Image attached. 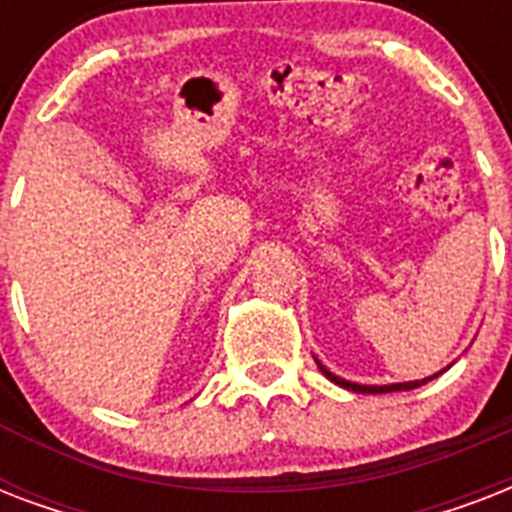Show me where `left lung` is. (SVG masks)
I'll return each mask as SVG.
<instances>
[{"instance_id": "1", "label": "left lung", "mask_w": 512, "mask_h": 512, "mask_svg": "<svg viewBox=\"0 0 512 512\" xmlns=\"http://www.w3.org/2000/svg\"><path fill=\"white\" fill-rule=\"evenodd\" d=\"M316 364H319V361H316ZM319 369L324 372V377H329V380L335 382V385L353 390V393H393V390H412V388H420V385H425V382L433 380V377H438V374H433V377H425V380H414V382H393V385H358V382L340 380L337 374L329 372L327 366L319 364Z\"/></svg>"}]
</instances>
